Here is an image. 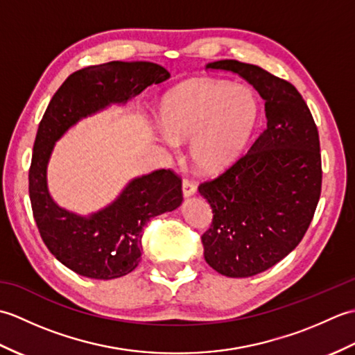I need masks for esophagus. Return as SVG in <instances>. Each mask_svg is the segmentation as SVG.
I'll list each match as a JSON object with an SVG mask.
<instances>
[{"mask_svg":"<svg viewBox=\"0 0 355 355\" xmlns=\"http://www.w3.org/2000/svg\"><path fill=\"white\" fill-rule=\"evenodd\" d=\"M195 192H197V186H195V183H192L191 180L184 178L183 180V195L184 197H191V195H193Z\"/></svg>","mask_w":355,"mask_h":355,"instance_id":"34e87169","label":"esophagus"}]
</instances>
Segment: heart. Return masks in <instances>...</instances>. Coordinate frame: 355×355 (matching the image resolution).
Returning <instances> with one entry per match:
<instances>
[{"instance_id": "1", "label": "heart", "mask_w": 355, "mask_h": 355, "mask_svg": "<svg viewBox=\"0 0 355 355\" xmlns=\"http://www.w3.org/2000/svg\"><path fill=\"white\" fill-rule=\"evenodd\" d=\"M259 116V105L250 88L227 82L197 79L172 89L160 108L162 139L191 140L192 164L215 173L227 168L243 153Z\"/></svg>"}]
</instances>
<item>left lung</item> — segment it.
Returning a JSON list of instances; mask_svg holds the SVG:
<instances>
[{
	"instance_id": "8db88e82",
	"label": "left lung",
	"mask_w": 355,
	"mask_h": 355,
	"mask_svg": "<svg viewBox=\"0 0 355 355\" xmlns=\"http://www.w3.org/2000/svg\"><path fill=\"white\" fill-rule=\"evenodd\" d=\"M206 69L239 74L266 101L267 128L248 153L198 187L214 214L201 236L206 262L224 276L248 277L284 259L310 227L322 189L319 132L290 82L233 59Z\"/></svg>"
}]
</instances>
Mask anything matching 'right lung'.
Wrapping results in <instances>:
<instances>
[{"instance_id": "right-lung-1", "label": "right lung", "mask_w": 355, "mask_h": 355, "mask_svg": "<svg viewBox=\"0 0 355 355\" xmlns=\"http://www.w3.org/2000/svg\"><path fill=\"white\" fill-rule=\"evenodd\" d=\"M169 78L164 67L146 61L92 65L70 74L44 112L28 171L30 202L44 244L74 273L92 279L131 273L141 258L146 223L182 205V180L171 169L135 177L111 205L82 216L58 206L49 192L47 166L55 143L80 119L125 105Z\"/></svg>"}]
</instances>
